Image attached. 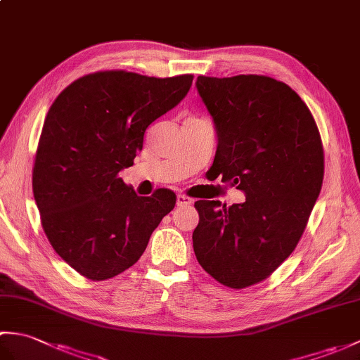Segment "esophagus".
<instances>
[{
	"label": "esophagus",
	"instance_id": "1",
	"mask_svg": "<svg viewBox=\"0 0 360 360\" xmlns=\"http://www.w3.org/2000/svg\"><path fill=\"white\" fill-rule=\"evenodd\" d=\"M192 202H193V200L190 196H186V195L176 196V204L181 205V207H182V205H190Z\"/></svg>",
	"mask_w": 360,
	"mask_h": 360
}]
</instances>
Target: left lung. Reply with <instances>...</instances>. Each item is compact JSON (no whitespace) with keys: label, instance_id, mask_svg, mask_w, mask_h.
<instances>
[{"label":"left lung","instance_id":"1","mask_svg":"<svg viewBox=\"0 0 360 360\" xmlns=\"http://www.w3.org/2000/svg\"><path fill=\"white\" fill-rule=\"evenodd\" d=\"M196 88L218 134L213 170L246 202H195V255L221 285L243 289L269 277L300 241L322 190V137L300 96L267 75H200Z\"/></svg>","mask_w":360,"mask_h":360}]
</instances>
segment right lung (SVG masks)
Listing matches in <instances>:
<instances>
[{
	"label": "right lung",
	"mask_w": 360,
	"mask_h": 360,
	"mask_svg": "<svg viewBox=\"0 0 360 360\" xmlns=\"http://www.w3.org/2000/svg\"><path fill=\"white\" fill-rule=\"evenodd\" d=\"M192 82V74L98 71L72 82L51 105L35 153L34 198L51 246L85 278L108 280L131 267L174 209L172 190L137 196L119 173L134 164L145 129L186 97Z\"/></svg>",
	"instance_id": "1"
}]
</instances>
